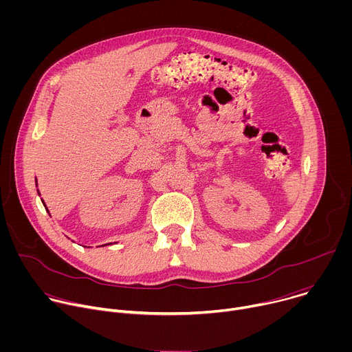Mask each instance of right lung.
I'll use <instances>...</instances> for the list:
<instances>
[{"instance_id":"right-lung-1","label":"right lung","mask_w":352,"mask_h":352,"mask_svg":"<svg viewBox=\"0 0 352 352\" xmlns=\"http://www.w3.org/2000/svg\"><path fill=\"white\" fill-rule=\"evenodd\" d=\"M44 206H45V205H44Z\"/></svg>"}]
</instances>
